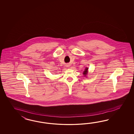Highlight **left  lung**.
<instances>
[{
  "label": "left lung",
  "instance_id": "1",
  "mask_svg": "<svg viewBox=\"0 0 134 134\" xmlns=\"http://www.w3.org/2000/svg\"><path fill=\"white\" fill-rule=\"evenodd\" d=\"M87 70H88V68H86L85 70V71H84V72L83 73V75H84L85 76L87 75Z\"/></svg>",
  "mask_w": 134,
  "mask_h": 134
}]
</instances>
